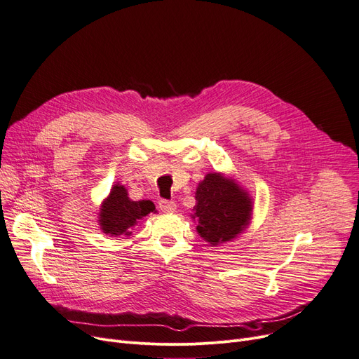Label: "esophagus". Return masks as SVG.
I'll use <instances>...</instances> for the list:
<instances>
[{
	"label": "esophagus",
	"mask_w": 359,
	"mask_h": 359,
	"mask_svg": "<svg viewBox=\"0 0 359 359\" xmlns=\"http://www.w3.org/2000/svg\"><path fill=\"white\" fill-rule=\"evenodd\" d=\"M159 209L165 213H172L177 210V203L172 200H161L159 201Z\"/></svg>",
	"instance_id": "34e87169"
}]
</instances>
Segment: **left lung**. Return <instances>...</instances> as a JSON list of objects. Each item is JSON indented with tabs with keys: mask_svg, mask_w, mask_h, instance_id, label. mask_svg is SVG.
<instances>
[{
	"mask_svg": "<svg viewBox=\"0 0 359 359\" xmlns=\"http://www.w3.org/2000/svg\"><path fill=\"white\" fill-rule=\"evenodd\" d=\"M193 219L204 241L219 245L241 233L250 224L252 203L245 190L219 172L208 174L196 191Z\"/></svg>",
	"mask_w": 359,
	"mask_h": 359,
	"instance_id": "obj_1",
	"label": "left lung"
}]
</instances>
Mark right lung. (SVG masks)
I'll return each instance as SVG.
<instances>
[{"instance_id": "obj_1", "label": "right lung", "mask_w": 359, "mask_h": 359, "mask_svg": "<svg viewBox=\"0 0 359 359\" xmlns=\"http://www.w3.org/2000/svg\"><path fill=\"white\" fill-rule=\"evenodd\" d=\"M151 212H155V204L150 200L133 201L126 187L115 184L100 206L99 225L109 236H130L131 229Z\"/></svg>"}]
</instances>
